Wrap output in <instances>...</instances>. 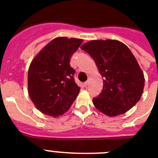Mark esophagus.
<instances>
[{"label":"esophagus","mask_w":158,"mask_h":158,"mask_svg":"<svg viewBox=\"0 0 158 158\" xmlns=\"http://www.w3.org/2000/svg\"><path fill=\"white\" fill-rule=\"evenodd\" d=\"M88 84H89V81H88V80H87V81H86L85 83H84V86H85V87H87Z\"/></svg>","instance_id":"esophagus-1"}]
</instances>
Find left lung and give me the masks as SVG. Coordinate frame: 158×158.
I'll list each match as a JSON object with an SVG mask.
<instances>
[{
	"instance_id": "left-lung-1",
	"label": "left lung",
	"mask_w": 158,
	"mask_h": 158,
	"mask_svg": "<svg viewBox=\"0 0 158 158\" xmlns=\"http://www.w3.org/2000/svg\"><path fill=\"white\" fill-rule=\"evenodd\" d=\"M81 49L91 55L104 78L101 93L92 99L95 108L108 116L132 108L140 99L144 78L128 46L116 40H93Z\"/></svg>"
}]
</instances>
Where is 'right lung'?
<instances>
[{"instance_id":"1","label":"right lung","mask_w":158,"mask_h":158,"mask_svg":"<svg viewBox=\"0 0 158 158\" xmlns=\"http://www.w3.org/2000/svg\"><path fill=\"white\" fill-rule=\"evenodd\" d=\"M82 39L56 38L33 59L28 71V92L35 107L47 116H59L68 111L80 87L70 65Z\"/></svg>"}]
</instances>
